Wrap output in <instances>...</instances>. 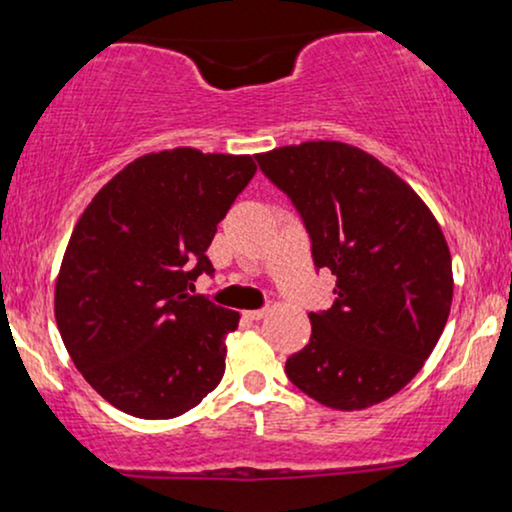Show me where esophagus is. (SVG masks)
Listing matches in <instances>:
<instances>
[{"instance_id":"obj_1","label":"esophagus","mask_w":512,"mask_h":512,"mask_svg":"<svg viewBox=\"0 0 512 512\" xmlns=\"http://www.w3.org/2000/svg\"><path fill=\"white\" fill-rule=\"evenodd\" d=\"M264 315H267V310H245V313H243V317H248V320H252V322L262 320Z\"/></svg>"}]
</instances>
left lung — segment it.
I'll use <instances>...</instances> for the list:
<instances>
[{
  "instance_id": "1",
  "label": "left lung",
  "mask_w": 512,
  "mask_h": 512,
  "mask_svg": "<svg viewBox=\"0 0 512 512\" xmlns=\"http://www.w3.org/2000/svg\"><path fill=\"white\" fill-rule=\"evenodd\" d=\"M257 163L301 211L315 267L337 276V301L308 315L313 334L286 375L330 409L385 402L424 368L450 315L452 260L436 216L358 146L317 139Z\"/></svg>"
}]
</instances>
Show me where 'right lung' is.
Here are the masks:
<instances>
[{
    "label": "right lung",
    "instance_id": "add662e5",
    "mask_svg": "<svg viewBox=\"0 0 512 512\" xmlns=\"http://www.w3.org/2000/svg\"><path fill=\"white\" fill-rule=\"evenodd\" d=\"M255 170L248 154H144L76 221L55 320L86 383L125 414L173 419L221 383L240 315L187 289L214 272L211 238Z\"/></svg>",
    "mask_w": 512,
    "mask_h": 512
}]
</instances>
